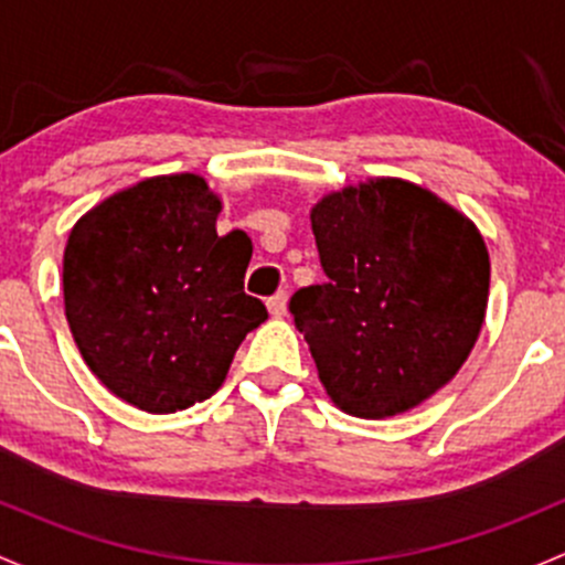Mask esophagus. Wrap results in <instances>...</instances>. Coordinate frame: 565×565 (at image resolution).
Masks as SVG:
<instances>
[{
    "instance_id": "1",
    "label": "esophagus",
    "mask_w": 565,
    "mask_h": 565,
    "mask_svg": "<svg viewBox=\"0 0 565 565\" xmlns=\"http://www.w3.org/2000/svg\"><path fill=\"white\" fill-rule=\"evenodd\" d=\"M266 305H269L271 316L282 318L285 312H288V294H285V290H277L275 296H269V301H266Z\"/></svg>"
}]
</instances>
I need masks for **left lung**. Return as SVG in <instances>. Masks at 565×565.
<instances>
[{
    "instance_id": "1",
    "label": "left lung",
    "mask_w": 565,
    "mask_h": 565,
    "mask_svg": "<svg viewBox=\"0 0 565 565\" xmlns=\"http://www.w3.org/2000/svg\"><path fill=\"white\" fill-rule=\"evenodd\" d=\"M326 282L290 296L329 397L362 418L416 408L457 375L484 323L490 255L468 217L399 179L312 209Z\"/></svg>"
}]
</instances>
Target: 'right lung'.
<instances>
[{
  "label": "right lung",
  "instance_id": "obj_1",
  "mask_svg": "<svg viewBox=\"0 0 565 565\" xmlns=\"http://www.w3.org/2000/svg\"><path fill=\"white\" fill-rule=\"evenodd\" d=\"M220 198L195 173L106 198L65 249V312L89 370L125 403L173 413L223 386L247 331L269 318L244 294L253 242L217 236Z\"/></svg>",
  "mask_w": 565,
  "mask_h": 565
}]
</instances>
